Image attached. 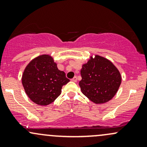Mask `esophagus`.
Instances as JSON below:
<instances>
[{
  "mask_svg": "<svg viewBox=\"0 0 147 147\" xmlns=\"http://www.w3.org/2000/svg\"><path fill=\"white\" fill-rule=\"evenodd\" d=\"M71 81H72V82H77V77H74V78H72L71 79Z\"/></svg>",
  "mask_w": 147,
  "mask_h": 147,
  "instance_id": "34e87169",
  "label": "esophagus"
}]
</instances>
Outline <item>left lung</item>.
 Wrapping results in <instances>:
<instances>
[{
	"instance_id": "left-lung-1",
	"label": "left lung",
	"mask_w": 147,
	"mask_h": 147,
	"mask_svg": "<svg viewBox=\"0 0 147 147\" xmlns=\"http://www.w3.org/2000/svg\"><path fill=\"white\" fill-rule=\"evenodd\" d=\"M79 85L87 98L96 104L108 102L117 93L122 76L117 67L105 57L90 56L81 69Z\"/></svg>"
}]
</instances>
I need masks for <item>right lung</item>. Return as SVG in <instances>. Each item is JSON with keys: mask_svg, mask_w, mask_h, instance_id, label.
Returning a JSON list of instances; mask_svg holds the SVG:
<instances>
[{"mask_svg": "<svg viewBox=\"0 0 147 147\" xmlns=\"http://www.w3.org/2000/svg\"><path fill=\"white\" fill-rule=\"evenodd\" d=\"M25 93L39 106L50 104L61 93L63 85L70 82L50 55H39L26 65L22 75Z\"/></svg>", "mask_w": 147, "mask_h": 147, "instance_id": "1", "label": "right lung"}]
</instances>
